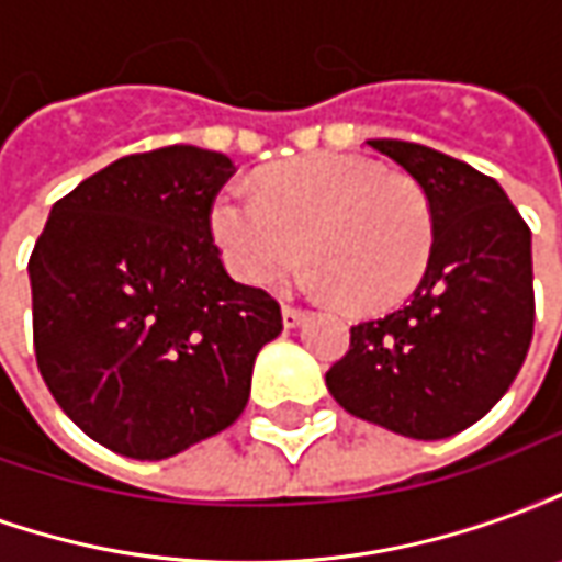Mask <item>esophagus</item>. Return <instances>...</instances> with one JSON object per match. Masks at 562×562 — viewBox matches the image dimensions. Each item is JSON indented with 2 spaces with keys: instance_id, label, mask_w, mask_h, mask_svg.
Masks as SVG:
<instances>
[{
  "instance_id": "obj_1",
  "label": "esophagus",
  "mask_w": 562,
  "mask_h": 562,
  "mask_svg": "<svg viewBox=\"0 0 562 562\" xmlns=\"http://www.w3.org/2000/svg\"><path fill=\"white\" fill-rule=\"evenodd\" d=\"M304 318H306V310L292 304H282V325H285V328H297Z\"/></svg>"
}]
</instances>
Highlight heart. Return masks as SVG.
I'll return each mask as SVG.
<instances>
[{
    "label": "heart",
    "mask_w": 562,
    "mask_h": 562,
    "mask_svg": "<svg viewBox=\"0 0 562 562\" xmlns=\"http://www.w3.org/2000/svg\"><path fill=\"white\" fill-rule=\"evenodd\" d=\"M210 232L222 261L246 285L277 280L306 252L304 282L358 310L401 304L427 270L434 207L406 173L349 153H316L270 168L258 192L225 186Z\"/></svg>",
    "instance_id": "b5f03b06"
}]
</instances>
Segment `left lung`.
I'll return each mask as SVG.
<instances>
[{
    "instance_id": "obj_1",
    "label": "left lung",
    "mask_w": 562,
    "mask_h": 562,
    "mask_svg": "<svg viewBox=\"0 0 562 562\" xmlns=\"http://www.w3.org/2000/svg\"><path fill=\"white\" fill-rule=\"evenodd\" d=\"M422 186L434 249L394 313L352 325L325 373L342 409L413 439H446L494 409L527 358L536 322L530 225L503 186L413 140H367Z\"/></svg>"
}]
</instances>
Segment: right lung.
<instances>
[{
  "label": "right lung",
  "instance_id": "obj_1",
  "mask_svg": "<svg viewBox=\"0 0 562 562\" xmlns=\"http://www.w3.org/2000/svg\"><path fill=\"white\" fill-rule=\"evenodd\" d=\"M232 173L189 144L132 153L59 198L35 240L38 370L116 454L171 458L237 422L258 349L282 330L280 304L228 277L210 232Z\"/></svg>",
  "mask_w": 562,
  "mask_h": 562
}]
</instances>
